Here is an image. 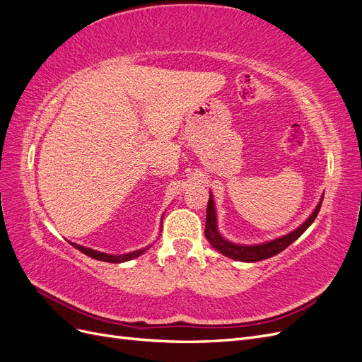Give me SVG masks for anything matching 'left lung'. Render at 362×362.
I'll use <instances>...</instances> for the list:
<instances>
[{"mask_svg": "<svg viewBox=\"0 0 362 362\" xmlns=\"http://www.w3.org/2000/svg\"><path fill=\"white\" fill-rule=\"evenodd\" d=\"M322 206V201L319 202V205L315 206V210L313 211V214L306 218V222L302 223L298 229H294L293 233L284 235L281 238L272 240V242L262 243V245H254V246H242V245H234L231 242H226V240L218 234L217 231V221H216V210H214V202H213V196L210 193V199H208V205H206V223H205V237L208 238V242L211 243V246L214 249H217L221 254L233 258V259H238V261H246V262H255V261H261L270 258L273 255L279 254L286 247H288L293 242H296L308 226L315 221L317 214L320 211Z\"/></svg>", "mask_w": 362, "mask_h": 362, "instance_id": "left-lung-1", "label": "left lung"}]
</instances>
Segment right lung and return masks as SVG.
Instances as JSON below:
<instances>
[{"label": "right lung", "mask_w": 362, "mask_h": 362, "mask_svg": "<svg viewBox=\"0 0 362 362\" xmlns=\"http://www.w3.org/2000/svg\"><path fill=\"white\" fill-rule=\"evenodd\" d=\"M75 249H78L80 252H83V254L89 255L90 258L93 259H100V261H105V262H125V261H129L133 258H137L139 255L144 254V252L148 249H139V250H134V252H129V254H125V255H110V254H103V252H98V250H93L90 247H84V246H80V245H75V243H71Z\"/></svg>", "instance_id": "obj_1"}]
</instances>
